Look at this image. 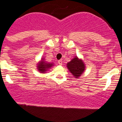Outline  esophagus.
<instances>
[{"label": "esophagus", "mask_w": 122, "mask_h": 122, "mask_svg": "<svg viewBox=\"0 0 122 122\" xmlns=\"http://www.w3.org/2000/svg\"><path fill=\"white\" fill-rule=\"evenodd\" d=\"M58 64H60V65H62V60H59V61H58Z\"/></svg>", "instance_id": "1"}]
</instances>
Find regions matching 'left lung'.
Listing matches in <instances>:
<instances>
[{"label": "left lung", "instance_id": "obj_1", "mask_svg": "<svg viewBox=\"0 0 122 122\" xmlns=\"http://www.w3.org/2000/svg\"><path fill=\"white\" fill-rule=\"evenodd\" d=\"M67 67L71 73L75 77L78 78L83 73L85 66L83 61L79 60L77 57H75L72 61L67 64Z\"/></svg>", "mask_w": 122, "mask_h": 122}]
</instances>
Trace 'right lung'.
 Returning <instances> with one entry per match:
<instances>
[{
	"mask_svg": "<svg viewBox=\"0 0 122 122\" xmlns=\"http://www.w3.org/2000/svg\"><path fill=\"white\" fill-rule=\"evenodd\" d=\"M53 66V64L51 63H47V62H45L44 61H41V62H40L39 63V64L38 65V69L39 70V71L40 72H45L46 71H47V69L50 68V67H51Z\"/></svg>",
	"mask_w": 122,
	"mask_h": 122,
	"instance_id": "obj_1",
	"label": "right lung"
}]
</instances>
